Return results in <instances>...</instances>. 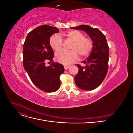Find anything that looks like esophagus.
Segmentation results:
<instances>
[{
	"mask_svg": "<svg viewBox=\"0 0 133 133\" xmlns=\"http://www.w3.org/2000/svg\"><path fill=\"white\" fill-rule=\"evenodd\" d=\"M70 66V65H64V69H65V70H67V69H69Z\"/></svg>",
	"mask_w": 133,
	"mask_h": 133,
	"instance_id": "1",
	"label": "esophagus"
}]
</instances>
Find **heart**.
Segmentation results:
<instances>
[{
    "label": "heart",
    "mask_w": 133,
    "mask_h": 133,
    "mask_svg": "<svg viewBox=\"0 0 133 133\" xmlns=\"http://www.w3.org/2000/svg\"><path fill=\"white\" fill-rule=\"evenodd\" d=\"M66 36L73 43L70 46V50H60L55 53V58L57 62L66 64L75 62L79 54L82 57H85L89 54L92 49V44L91 40L84 37V34L76 30L66 32ZM51 48L54 50H58L63 46V39L60 34H55L49 40Z\"/></svg>",
    "instance_id": "heart-1"
}]
</instances>
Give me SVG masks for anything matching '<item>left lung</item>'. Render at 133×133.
<instances>
[{
	"mask_svg": "<svg viewBox=\"0 0 133 133\" xmlns=\"http://www.w3.org/2000/svg\"><path fill=\"white\" fill-rule=\"evenodd\" d=\"M71 29L81 30L89 36L92 42L91 53L83 62L85 66L76 64L79 68L75 77V83L80 89L92 90L98 87L105 79L108 69L109 49L105 36L97 28L80 25Z\"/></svg>",
	"mask_w": 133,
	"mask_h": 133,
	"instance_id": "1",
	"label": "left lung"
}]
</instances>
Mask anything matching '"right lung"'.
<instances>
[{
  "label": "right lung",
  "mask_w": 133,
  "mask_h": 133,
  "mask_svg": "<svg viewBox=\"0 0 133 133\" xmlns=\"http://www.w3.org/2000/svg\"><path fill=\"white\" fill-rule=\"evenodd\" d=\"M58 28L48 25L36 28L28 33L23 45V66L34 85L42 90L54 92L60 86V76L64 71L62 64L54 63V51L50 37L58 33ZM52 62L46 66V61Z\"/></svg>",
  "instance_id": "obj_1"
}]
</instances>
